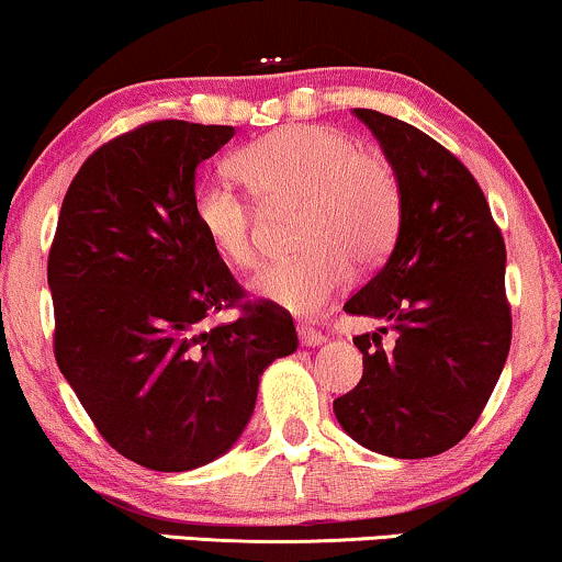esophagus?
Instances as JSON below:
<instances>
[{
	"label": "esophagus",
	"instance_id": "obj_1",
	"mask_svg": "<svg viewBox=\"0 0 562 562\" xmlns=\"http://www.w3.org/2000/svg\"><path fill=\"white\" fill-rule=\"evenodd\" d=\"M297 339H301L303 347H318V345L326 342L324 334L311 329V326H297Z\"/></svg>",
	"mask_w": 562,
	"mask_h": 562
}]
</instances>
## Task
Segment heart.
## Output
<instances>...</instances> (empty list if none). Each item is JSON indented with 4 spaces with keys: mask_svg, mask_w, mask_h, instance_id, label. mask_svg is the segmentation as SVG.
Wrapping results in <instances>:
<instances>
[{
    "mask_svg": "<svg viewBox=\"0 0 562 562\" xmlns=\"http://www.w3.org/2000/svg\"><path fill=\"white\" fill-rule=\"evenodd\" d=\"M236 170L269 212L301 210L295 240L301 257L254 280L265 301L297 316L316 314L350 282L355 269L379 267L392 251L402 217L394 168L360 150L345 132L290 124L244 147ZM194 220L225 265H259L257 215L225 183H199Z\"/></svg>",
    "mask_w": 562,
    "mask_h": 562,
    "instance_id": "b5f03b06",
    "label": "heart"
}]
</instances>
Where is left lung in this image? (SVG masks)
I'll use <instances>...</instances> for the list:
<instances>
[{"label":"left lung","instance_id":"1","mask_svg":"<svg viewBox=\"0 0 562 562\" xmlns=\"http://www.w3.org/2000/svg\"><path fill=\"white\" fill-rule=\"evenodd\" d=\"M352 113L392 162L402 217L389 259L345 303L386 326L355 337L363 379L334 400V415L383 457H436L472 430L506 366V244L457 155L386 113ZM386 330L392 346L380 345Z\"/></svg>","mask_w":562,"mask_h":562}]
</instances>
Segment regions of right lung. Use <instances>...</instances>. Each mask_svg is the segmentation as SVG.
<instances>
[{"label": "right lung", "instance_id": "add662e5", "mask_svg": "<svg viewBox=\"0 0 562 562\" xmlns=\"http://www.w3.org/2000/svg\"><path fill=\"white\" fill-rule=\"evenodd\" d=\"M233 134L168 119L105 142L69 183L48 251L59 371L113 449L155 472L223 457L261 373L297 347L290 314L244 303L194 220L196 166ZM233 304L236 323L198 329Z\"/></svg>", "mask_w": 562, "mask_h": 562}]
</instances>
